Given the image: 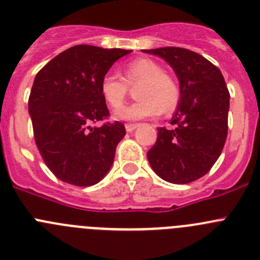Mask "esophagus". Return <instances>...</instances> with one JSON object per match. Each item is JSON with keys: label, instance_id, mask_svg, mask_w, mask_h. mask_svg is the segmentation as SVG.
Wrapping results in <instances>:
<instances>
[{"label": "esophagus", "instance_id": "obj_1", "mask_svg": "<svg viewBox=\"0 0 260 260\" xmlns=\"http://www.w3.org/2000/svg\"><path fill=\"white\" fill-rule=\"evenodd\" d=\"M137 127L138 124H136V123H128V124H125V131H127V132H133Z\"/></svg>", "mask_w": 260, "mask_h": 260}]
</instances>
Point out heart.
I'll use <instances>...</instances> for the list:
<instances>
[{
    "label": "heart",
    "instance_id": "b5f03b06",
    "mask_svg": "<svg viewBox=\"0 0 260 260\" xmlns=\"http://www.w3.org/2000/svg\"><path fill=\"white\" fill-rule=\"evenodd\" d=\"M136 87L137 101L123 106L114 116L119 120H140L154 118L160 111L169 114L177 109L181 99L179 86L171 75L166 74L161 65L146 57L133 60L122 69V78L115 73H106L101 78L100 93L110 108L123 105L128 87Z\"/></svg>",
    "mask_w": 260,
    "mask_h": 260
}]
</instances>
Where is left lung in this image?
<instances>
[{
    "label": "left lung",
    "mask_w": 260,
    "mask_h": 260,
    "mask_svg": "<svg viewBox=\"0 0 260 260\" xmlns=\"http://www.w3.org/2000/svg\"><path fill=\"white\" fill-rule=\"evenodd\" d=\"M144 51L173 68L181 91L171 123L176 127L157 128L147 159L164 181L190 183L205 176L222 152L229 131L230 92L220 70L193 51L181 47Z\"/></svg>",
    "instance_id": "obj_1"
}]
</instances>
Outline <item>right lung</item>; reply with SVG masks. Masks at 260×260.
Here are the masks:
<instances>
[{
    "label": "right lung",
    "mask_w": 260,
    "mask_h": 260,
    "mask_svg": "<svg viewBox=\"0 0 260 260\" xmlns=\"http://www.w3.org/2000/svg\"><path fill=\"white\" fill-rule=\"evenodd\" d=\"M78 45L62 51L36 75L28 101L36 145L51 172L69 185H96L110 169L120 122L91 127L109 116L100 82L111 65L131 53Z\"/></svg>",
    "instance_id": "right-lung-1"
}]
</instances>
